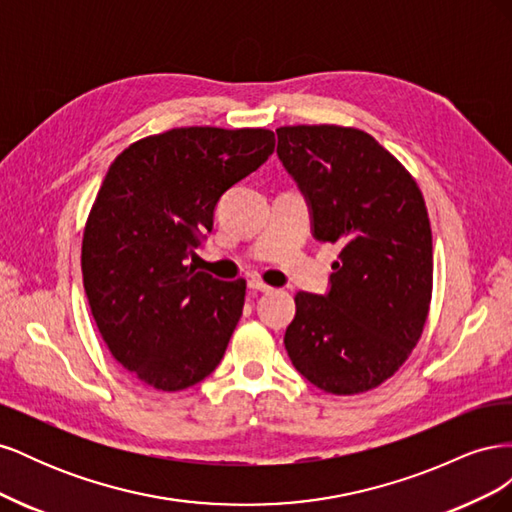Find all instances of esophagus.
I'll list each match as a JSON object with an SVG mask.
<instances>
[{"mask_svg": "<svg viewBox=\"0 0 512 512\" xmlns=\"http://www.w3.org/2000/svg\"><path fill=\"white\" fill-rule=\"evenodd\" d=\"M250 288H252V290H258V292H269V290H273L269 284L258 280V277H254V280H250Z\"/></svg>", "mask_w": 512, "mask_h": 512, "instance_id": "obj_1", "label": "esophagus"}]
</instances>
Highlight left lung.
<instances>
[{"label":"left lung","instance_id":"left-lung-1","mask_svg":"<svg viewBox=\"0 0 512 512\" xmlns=\"http://www.w3.org/2000/svg\"><path fill=\"white\" fill-rule=\"evenodd\" d=\"M318 241L342 247L327 294L297 292L284 344L318 389L356 395L389 380L421 339L433 284L421 190L374 136L342 126L277 128Z\"/></svg>","mask_w":512,"mask_h":512}]
</instances>
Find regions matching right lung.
<instances>
[{"mask_svg":"<svg viewBox=\"0 0 512 512\" xmlns=\"http://www.w3.org/2000/svg\"><path fill=\"white\" fill-rule=\"evenodd\" d=\"M271 130L175 128L119 153L83 235V286L115 361L158 391L220 365L243 314L245 280L185 267L222 194L265 164Z\"/></svg>","mask_w":512,"mask_h":512,"instance_id":"obj_1","label":"right lung"}]
</instances>
